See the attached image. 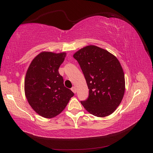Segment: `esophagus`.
I'll return each instance as SVG.
<instances>
[{"instance_id":"1","label":"esophagus","mask_w":153,"mask_h":153,"mask_svg":"<svg viewBox=\"0 0 153 153\" xmlns=\"http://www.w3.org/2000/svg\"><path fill=\"white\" fill-rule=\"evenodd\" d=\"M71 91L74 92V93H76V87H73L71 88Z\"/></svg>"}]
</instances>
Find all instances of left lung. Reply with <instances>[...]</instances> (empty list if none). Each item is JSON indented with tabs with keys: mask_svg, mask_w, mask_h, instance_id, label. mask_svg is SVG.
<instances>
[{
	"mask_svg": "<svg viewBox=\"0 0 153 153\" xmlns=\"http://www.w3.org/2000/svg\"><path fill=\"white\" fill-rule=\"evenodd\" d=\"M84 73L89 91L85 110L97 117L112 114L123 98L124 74L118 59L107 50L94 45L83 48L73 55Z\"/></svg>",
	"mask_w": 153,
	"mask_h": 153,
	"instance_id": "left-lung-1",
	"label": "left lung"
}]
</instances>
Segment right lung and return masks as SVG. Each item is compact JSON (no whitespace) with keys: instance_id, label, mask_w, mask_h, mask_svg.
<instances>
[{"instance_id":"obj_1","label":"right lung","mask_w":153,"mask_h":153,"mask_svg":"<svg viewBox=\"0 0 153 153\" xmlns=\"http://www.w3.org/2000/svg\"><path fill=\"white\" fill-rule=\"evenodd\" d=\"M66 53L43 52L32 60L25 78V94L35 112L45 118L62 112L74 93L64 85L59 68Z\"/></svg>"}]
</instances>
